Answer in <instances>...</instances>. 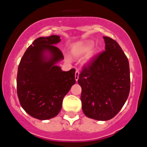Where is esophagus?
<instances>
[{
    "instance_id": "obj_1",
    "label": "esophagus",
    "mask_w": 147,
    "mask_h": 147,
    "mask_svg": "<svg viewBox=\"0 0 147 147\" xmlns=\"http://www.w3.org/2000/svg\"><path fill=\"white\" fill-rule=\"evenodd\" d=\"M79 75H80V71L76 70V72H75V80H76V81L79 80Z\"/></svg>"
}]
</instances>
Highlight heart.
Listing matches in <instances>:
<instances>
[{"mask_svg":"<svg viewBox=\"0 0 147 147\" xmlns=\"http://www.w3.org/2000/svg\"><path fill=\"white\" fill-rule=\"evenodd\" d=\"M92 46H93V45H92L91 43H89V42H88V43L85 44L84 45H82L81 48L80 49V51L81 53H86L88 52V51H89L90 49H91Z\"/></svg>","mask_w":147,"mask_h":147,"instance_id":"obj_1","label":"heart"}]
</instances>
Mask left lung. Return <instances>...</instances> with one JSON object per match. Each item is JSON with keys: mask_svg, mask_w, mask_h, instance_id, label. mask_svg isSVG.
<instances>
[{"mask_svg": "<svg viewBox=\"0 0 147 147\" xmlns=\"http://www.w3.org/2000/svg\"><path fill=\"white\" fill-rule=\"evenodd\" d=\"M105 50L83 66L78 83L82 87V108L86 116L107 121L119 113L130 90L127 56L115 40L104 37Z\"/></svg>", "mask_w": 147, "mask_h": 147, "instance_id": "obj_1", "label": "left lung"}]
</instances>
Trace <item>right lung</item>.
I'll list each match as a JSON object with an SVG mask.
<instances>
[{
	"label": "right lung",
	"mask_w": 147,
	"mask_h": 147,
	"mask_svg": "<svg viewBox=\"0 0 147 147\" xmlns=\"http://www.w3.org/2000/svg\"><path fill=\"white\" fill-rule=\"evenodd\" d=\"M59 36L41 37L26 49L18 66L17 93L21 107L32 117L47 120L57 115L62 100L76 82L74 68L62 71L56 62L63 59L62 51L54 44ZM49 50L52 58L45 60L43 53Z\"/></svg>",
	"instance_id": "add662e5"
}]
</instances>
